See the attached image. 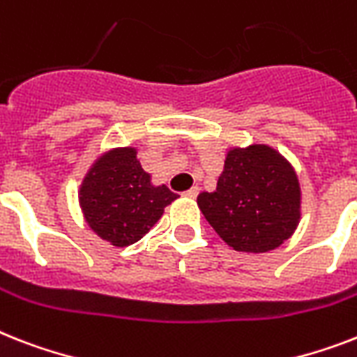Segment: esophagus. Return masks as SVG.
<instances>
[{"label":"esophagus","mask_w":357,"mask_h":357,"mask_svg":"<svg viewBox=\"0 0 357 357\" xmlns=\"http://www.w3.org/2000/svg\"><path fill=\"white\" fill-rule=\"evenodd\" d=\"M199 194V188L198 187H192V188H188V190H185L183 196H187V198H196Z\"/></svg>","instance_id":"1"}]
</instances>
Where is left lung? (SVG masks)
<instances>
[{"instance_id":"obj_1","label":"left lung","mask_w":357,"mask_h":357,"mask_svg":"<svg viewBox=\"0 0 357 357\" xmlns=\"http://www.w3.org/2000/svg\"><path fill=\"white\" fill-rule=\"evenodd\" d=\"M198 207L225 244L245 253L279 248L297 229L301 188L291 165L266 144L229 150L214 192Z\"/></svg>"}]
</instances>
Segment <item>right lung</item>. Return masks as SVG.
I'll return each mask as SVG.
<instances>
[{
	"mask_svg": "<svg viewBox=\"0 0 357 357\" xmlns=\"http://www.w3.org/2000/svg\"><path fill=\"white\" fill-rule=\"evenodd\" d=\"M178 194L153 187L137 152L117 149L97 159L80 187L84 218L100 238L117 248L135 244L161 218Z\"/></svg>",
	"mask_w": 357,
	"mask_h": 357,
	"instance_id": "obj_1",
	"label": "right lung"
}]
</instances>
